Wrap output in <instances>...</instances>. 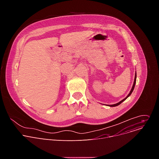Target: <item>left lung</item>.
<instances>
[{
  "label": "left lung",
  "instance_id": "1",
  "mask_svg": "<svg viewBox=\"0 0 159 159\" xmlns=\"http://www.w3.org/2000/svg\"><path fill=\"white\" fill-rule=\"evenodd\" d=\"M136 79H137V73H135V75H134V82H133V87H132V88H131V90H130V92H129V94L124 99H123V100H121V101H120L119 102H118V103H116V104H111V105H107V106H110V107H115V106H118V105H120L121 102H123L124 101H125L131 94V93H132V92L133 91V90H134V86H135V84H136Z\"/></svg>",
  "mask_w": 159,
  "mask_h": 159
}]
</instances>
